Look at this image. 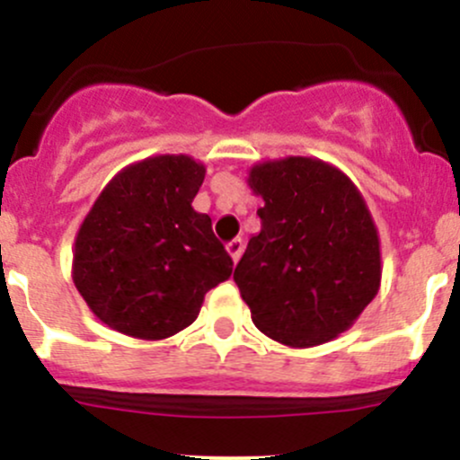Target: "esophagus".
I'll return each instance as SVG.
<instances>
[{"instance_id":"obj_1","label":"esophagus","mask_w":460,"mask_h":460,"mask_svg":"<svg viewBox=\"0 0 460 460\" xmlns=\"http://www.w3.org/2000/svg\"><path fill=\"white\" fill-rule=\"evenodd\" d=\"M243 252H244V243H243V240H240V238L231 240V243L226 244V253H229L234 262H238L240 256H243Z\"/></svg>"}]
</instances>
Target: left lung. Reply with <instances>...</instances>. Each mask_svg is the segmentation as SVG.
<instances>
[{
  "instance_id": "8db88e82",
  "label": "left lung",
  "mask_w": 460,
  "mask_h": 460,
  "mask_svg": "<svg viewBox=\"0 0 460 460\" xmlns=\"http://www.w3.org/2000/svg\"><path fill=\"white\" fill-rule=\"evenodd\" d=\"M262 229L234 280L253 324L280 345L318 347L351 327L376 298L380 238L363 193L338 166L289 155L249 169Z\"/></svg>"
}]
</instances>
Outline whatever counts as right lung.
<instances>
[{
  "label": "right lung",
  "mask_w": 460,
  "mask_h": 460,
  "mask_svg": "<svg viewBox=\"0 0 460 460\" xmlns=\"http://www.w3.org/2000/svg\"><path fill=\"white\" fill-rule=\"evenodd\" d=\"M207 166L162 153L124 166L82 220L71 276L93 314L137 341H164L200 314L234 262L191 207Z\"/></svg>",
  "instance_id": "right-lung-1"
}]
</instances>
